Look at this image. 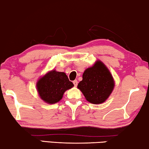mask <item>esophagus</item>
I'll use <instances>...</instances> for the list:
<instances>
[{"label": "esophagus", "mask_w": 149, "mask_h": 149, "mask_svg": "<svg viewBox=\"0 0 149 149\" xmlns=\"http://www.w3.org/2000/svg\"><path fill=\"white\" fill-rule=\"evenodd\" d=\"M73 83H74V86H75V87H76V86H77V84H78V82H77V80H74V81H73Z\"/></svg>", "instance_id": "34e87169"}]
</instances>
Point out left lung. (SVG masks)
<instances>
[{
	"instance_id": "1",
	"label": "left lung",
	"mask_w": 149,
	"mask_h": 149,
	"mask_svg": "<svg viewBox=\"0 0 149 149\" xmlns=\"http://www.w3.org/2000/svg\"><path fill=\"white\" fill-rule=\"evenodd\" d=\"M114 86V79L109 70L103 62L97 60L84 71L77 88L89 102L100 104L109 97Z\"/></svg>"
}]
</instances>
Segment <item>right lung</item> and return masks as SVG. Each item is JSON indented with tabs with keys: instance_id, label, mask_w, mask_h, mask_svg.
<instances>
[{
	"instance_id": "obj_1",
	"label": "right lung",
	"mask_w": 149,
	"mask_h": 149,
	"mask_svg": "<svg viewBox=\"0 0 149 149\" xmlns=\"http://www.w3.org/2000/svg\"><path fill=\"white\" fill-rule=\"evenodd\" d=\"M74 86L64 72L52 70L37 80L36 88L42 100L49 104L60 101L65 91Z\"/></svg>"
}]
</instances>
